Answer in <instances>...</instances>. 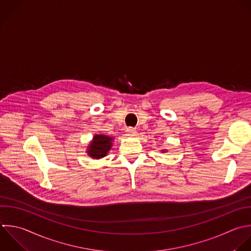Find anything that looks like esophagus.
Here are the masks:
<instances>
[{
	"label": "esophagus",
	"mask_w": 251,
	"mask_h": 251,
	"mask_svg": "<svg viewBox=\"0 0 251 251\" xmlns=\"http://www.w3.org/2000/svg\"><path fill=\"white\" fill-rule=\"evenodd\" d=\"M126 135H128V136H135L136 133H137L136 129L133 128V127H128V128L126 130Z\"/></svg>",
	"instance_id": "esophagus-1"
}]
</instances>
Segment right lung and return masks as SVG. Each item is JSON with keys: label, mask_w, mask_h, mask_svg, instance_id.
I'll use <instances>...</instances> for the list:
<instances>
[{"label": "right lung", "mask_w": 251, "mask_h": 251, "mask_svg": "<svg viewBox=\"0 0 251 251\" xmlns=\"http://www.w3.org/2000/svg\"><path fill=\"white\" fill-rule=\"evenodd\" d=\"M112 137L106 135H95L90 144L88 154L94 159H100L108 153L112 146Z\"/></svg>", "instance_id": "right-lung-1"}]
</instances>
